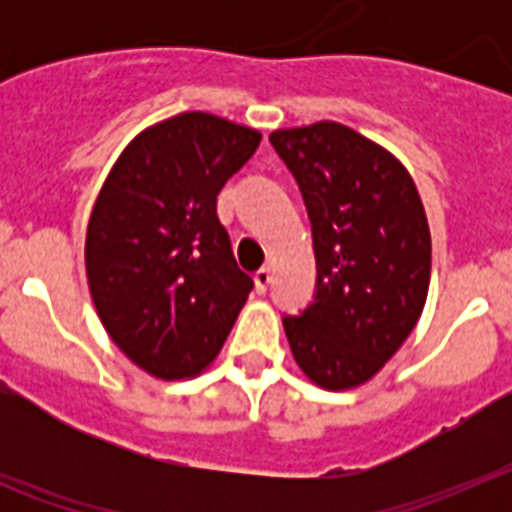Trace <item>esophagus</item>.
I'll use <instances>...</instances> for the list:
<instances>
[{"label":"esophagus","mask_w":512,"mask_h":512,"mask_svg":"<svg viewBox=\"0 0 512 512\" xmlns=\"http://www.w3.org/2000/svg\"><path fill=\"white\" fill-rule=\"evenodd\" d=\"M253 282H256V292H259V295H264L266 287H269V282H271V269H269V266H261V269L256 271V274H253Z\"/></svg>","instance_id":"34e87169"}]
</instances>
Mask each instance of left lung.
I'll return each mask as SVG.
<instances>
[{
	"instance_id": "left-lung-1",
	"label": "left lung",
	"mask_w": 512,
	"mask_h": 512,
	"mask_svg": "<svg viewBox=\"0 0 512 512\" xmlns=\"http://www.w3.org/2000/svg\"><path fill=\"white\" fill-rule=\"evenodd\" d=\"M312 225L315 300L284 315L292 356L325 390L369 382L418 323L431 230L408 169L341 122L274 130Z\"/></svg>"
}]
</instances>
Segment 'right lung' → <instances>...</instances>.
Returning a JSON list of instances; mask_svg holds the SVG:
<instances>
[{
    "label": "right lung",
    "mask_w": 512,
    "mask_h": 512,
    "mask_svg": "<svg viewBox=\"0 0 512 512\" xmlns=\"http://www.w3.org/2000/svg\"><path fill=\"white\" fill-rule=\"evenodd\" d=\"M261 133L182 112L146 128L104 179L87 228V279L104 330L133 364L184 379L212 364L253 279L238 269L217 194Z\"/></svg>",
    "instance_id": "add662e5"
}]
</instances>
